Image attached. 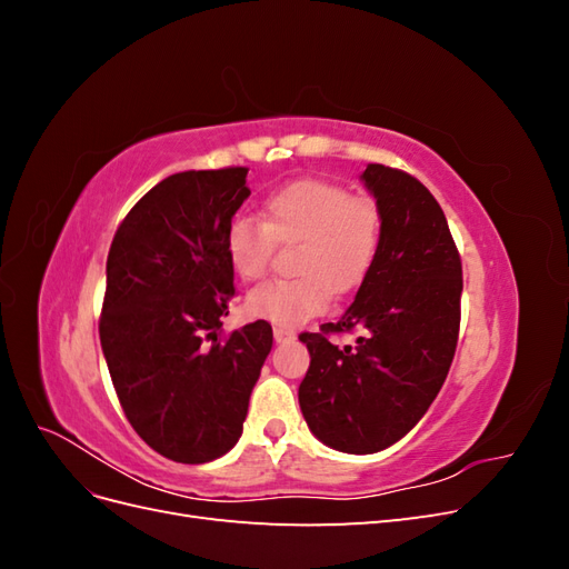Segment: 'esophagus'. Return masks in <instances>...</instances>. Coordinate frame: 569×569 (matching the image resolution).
Segmentation results:
<instances>
[{
	"label": "esophagus",
	"mask_w": 569,
	"mask_h": 569,
	"mask_svg": "<svg viewBox=\"0 0 569 569\" xmlns=\"http://www.w3.org/2000/svg\"><path fill=\"white\" fill-rule=\"evenodd\" d=\"M272 337H274V341H291V339L297 337V332L289 330V327H274Z\"/></svg>",
	"instance_id": "obj_1"
}]
</instances>
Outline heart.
<instances>
[{"label":"heart","mask_w":569,"mask_h":569,"mask_svg":"<svg viewBox=\"0 0 569 569\" xmlns=\"http://www.w3.org/2000/svg\"><path fill=\"white\" fill-rule=\"evenodd\" d=\"M385 220L380 203L351 197L343 184L301 178L270 192L261 220L237 216L226 230L230 268L247 282L268 274L274 242L297 244L299 278L270 280L247 297V311L258 320L297 327L320 316L335 295H349L368 280L380 256Z\"/></svg>","instance_id":"b5f03b06"}]
</instances>
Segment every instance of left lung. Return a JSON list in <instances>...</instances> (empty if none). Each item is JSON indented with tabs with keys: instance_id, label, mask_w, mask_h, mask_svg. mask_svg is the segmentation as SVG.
I'll use <instances>...</instances> for the list:
<instances>
[{
	"instance_id": "obj_1",
	"label": "left lung",
	"mask_w": 569,
	"mask_h": 569,
	"mask_svg": "<svg viewBox=\"0 0 569 569\" xmlns=\"http://www.w3.org/2000/svg\"><path fill=\"white\" fill-rule=\"evenodd\" d=\"M360 178L382 211L380 256L347 313L299 335L311 353L301 412L322 443L343 453L387 449L432 406L453 363L462 295L460 253L429 189L382 163ZM356 329V348L329 341Z\"/></svg>"
}]
</instances>
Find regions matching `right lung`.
<instances>
[{
	"label": "right lung",
	"mask_w": 569,
	"mask_h": 569,
	"mask_svg": "<svg viewBox=\"0 0 569 569\" xmlns=\"http://www.w3.org/2000/svg\"><path fill=\"white\" fill-rule=\"evenodd\" d=\"M247 173L230 166L161 180L120 222L107 258L99 339L113 389L134 432L176 462L232 449L272 349L266 320L220 337L234 297L226 230L251 194Z\"/></svg>",
	"instance_id": "1"
}]
</instances>
